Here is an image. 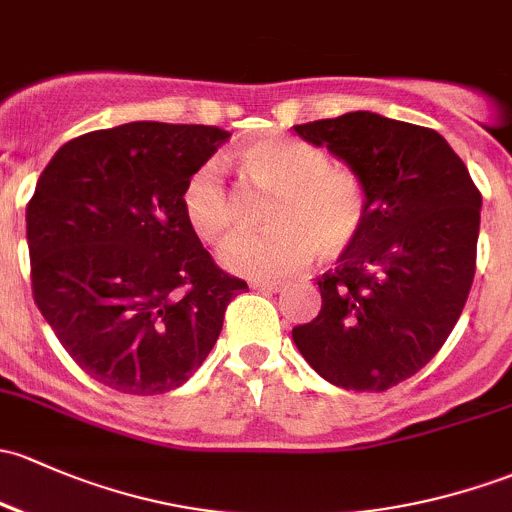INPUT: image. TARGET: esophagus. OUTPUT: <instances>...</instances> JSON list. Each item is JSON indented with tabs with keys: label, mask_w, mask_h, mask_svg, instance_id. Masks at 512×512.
Here are the masks:
<instances>
[{
	"label": "esophagus",
	"mask_w": 512,
	"mask_h": 512,
	"mask_svg": "<svg viewBox=\"0 0 512 512\" xmlns=\"http://www.w3.org/2000/svg\"><path fill=\"white\" fill-rule=\"evenodd\" d=\"M250 287L260 289V292H279L284 282H279V279H250Z\"/></svg>",
	"instance_id": "obj_1"
}]
</instances>
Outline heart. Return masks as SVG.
<instances>
[{"instance_id": "heart-1", "label": "heart", "mask_w": 512, "mask_h": 512, "mask_svg": "<svg viewBox=\"0 0 512 512\" xmlns=\"http://www.w3.org/2000/svg\"><path fill=\"white\" fill-rule=\"evenodd\" d=\"M240 164L252 186L274 191L267 211L272 230L238 235L220 250V262L245 277H277L304 267L319 250L333 260L358 240L365 198L358 181L331 169L321 149L292 139H260L240 149ZM188 225L203 240H220L235 225V198L223 166H198L181 191Z\"/></svg>"}]
</instances>
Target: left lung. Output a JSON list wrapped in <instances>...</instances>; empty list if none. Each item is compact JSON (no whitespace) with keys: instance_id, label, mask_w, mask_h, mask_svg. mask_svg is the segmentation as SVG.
Masks as SVG:
<instances>
[{"instance_id":"1","label":"left lung","mask_w":512,"mask_h":512,"mask_svg":"<svg viewBox=\"0 0 512 512\" xmlns=\"http://www.w3.org/2000/svg\"><path fill=\"white\" fill-rule=\"evenodd\" d=\"M294 132L353 171L365 220L336 270L319 277V316L292 338L331 385L383 392L419 373L464 311L481 193L429 127L358 110Z\"/></svg>"}]
</instances>
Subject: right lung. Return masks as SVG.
<instances>
[{
    "mask_svg": "<svg viewBox=\"0 0 512 512\" xmlns=\"http://www.w3.org/2000/svg\"><path fill=\"white\" fill-rule=\"evenodd\" d=\"M208 125L129 122L63 144L26 206L34 301L68 355L125 395L201 368L247 284L188 225V176L228 142Z\"/></svg>",
    "mask_w": 512,
    "mask_h": 512,
    "instance_id": "right-lung-1",
    "label": "right lung"
}]
</instances>
